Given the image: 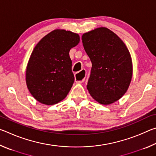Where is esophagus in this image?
Listing matches in <instances>:
<instances>
[{
	"label": "esophagus",
	"mask_w": 156,
	"mask_h": 156,
	"mask_svg": "<svg viewBox=\"0 0 156 156\" xmlns=\"http://www.w3.org/2000/svg\"><path fill=\"white\" fill-rule=\"evenodd\" d=\"M86 76V71L85 69H82L80 72L76 73L75 74V80L77 83H83L85 79Z\"/></svg>",
	"instance_id": "esophagus-1"
}]
</instances>
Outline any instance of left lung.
I'll use <instances>...</instances> for the list:
<instances>
[{
	"mask_svg": "<svg viewBox=\"0 0 156 156\" xmlns=\"http://www.w3.org/2000/svg\"><path fill=\"white\" fill-rule=\"evenodd\" d=\"M82 42L91 60L87 88L89 94L102 105L119 100L128 89L132 77V62L125 43L105 27L84 34Z\"/></svg>",
	"mask_w": 156,
	"mask_h": 156,
	"instance_id": "1",
	"label": "left lung"
}]
</instances>
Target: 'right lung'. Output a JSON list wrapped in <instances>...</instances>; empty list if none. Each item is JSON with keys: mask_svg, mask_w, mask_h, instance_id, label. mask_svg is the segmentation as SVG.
<instances>
[{"mask_svg": "<svg viewBox=\"0 0 156 156\" xmlns=\"http://www.w3.org/2000/svg\"><path fill=\"white\" fill-rule=\"evenodd\" d=\"M79 41L77 34L57 30L36 44L28 62L26 83L38 102L55 105L67 96L74 82L69 52Z\"/></svg>", "mask_w": 156, "mask_h": 156, "instance_id": "right-lung-1", "label": "right lung"}]
</instances>
